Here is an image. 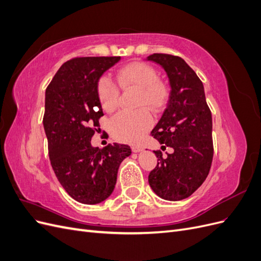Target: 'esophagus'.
Here are the masks:
<instances>
[{"instance_id":"1","label":"esophagus","mask_w":261,"mask_h":261,"mask_svg":"<svg viewBox=\"0 0 261 261\" xmlns=\"http://www.w3.org/2000/svg\"><path fill=\"white\" fill-rule=\"evenodd\" d=\"M141 150H143V148L139 147V146H132V151H133V152L137 153V152H140Z\"/></svg>"}]
</instances>
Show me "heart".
<instances>
[{"mask_svg": "<svg viewBox=\"0 0 261 261\" xmlns=\"http://www.w3.org/2000/svg\"><path fill=\"white\" fill-rule=\"evenodd\" d=\"M155 70L145 63L134 62L124 66L117 73V82L123 89L139 90L138 107H147L153 112L159 111L167 99L164 86L156 81ZM97 94L101 107L107 112H112L118 106L120 90L107 76L99 78ZM152 125V117L146 109L138 111L120 112L111 122L112 135L121 141L137 144Z\"/></svg>", "mask_w": 261, "mask_h": 261, "instance_id": "obj_1", "label": "heart"}]
</instances>
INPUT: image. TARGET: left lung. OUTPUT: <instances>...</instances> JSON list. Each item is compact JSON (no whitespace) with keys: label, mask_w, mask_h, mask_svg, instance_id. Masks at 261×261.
Returning <instances> with one entry per match:
<instances>
[{"label":"left lung","mask_w":261,"mask_h":261,"mask_svg":"<svg viewBox=\"0 0 261 261\" xmlns=\"http://www.w3.org/2000/svg\"><path fill=\"white\" fill-rule=\"evenodd\" d=\"M167 73L170 96L167 109L151 135L173 152L163 158L153 151L158 165L148 180L162 199L178 201L193 195L207 178L213 156L212 117L201 81L179 57L154 53L146 59Z\"/></svg>","instance_id":"left-lung-1"}]
</instances>
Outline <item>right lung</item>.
<instances>
[{
    "mask_svg": "<svg viewBox=\"0 0 261 261\" xmlns=\"http://www.w3.org/2000/svg\"><path fill=\"white\" fill-rule=\"evenodd\" d=\"M121 57L77 58L65 62L45 90L43 127L53 171L78 202L96 204L114 191L117 171L130 155L127 145L92 147L103 115L97 84Z\"/></svg>",
    "mask_w": 261,
    "mask_h": 261,
    "instance_id": "obj_1",
    "label": "right lung"
}]
</instances>
